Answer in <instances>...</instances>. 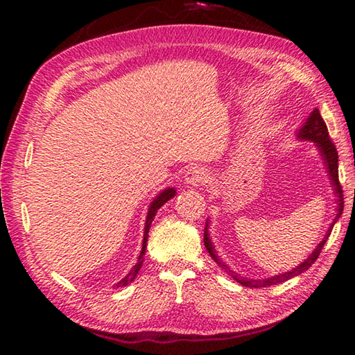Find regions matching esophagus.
<instances>
[{"label": "esophagus", "instance_id": "1", "mask_svg": "<svg viewBox=\"0 0 355 355\" xmlns=\"http://www.w3.org/2000/svg\"><path fill=\"white\" fill-rule=\"evenodd\" d=\"M208 169L202 166H194L188 169V172L184 173V183L188 186H199L202 182H205L208 178Z\"/></svg>", "mask_w": 355, "mask_h": 355}]
</instances>
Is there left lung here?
Returning <instances> with one entry per match:
<instances>
[{
	"instance_id": "obj_1",
	"label": "left lung",
	"mask_w": 355,
	"mask_h": 355,
	"mask_svg": "<svg viewBox=\"0 0 355 355\" xmlns=\"http://www.w3.org/2000/svg\"><path fill=\"white\" fill-rule=\"evenodd\" d=\"M296 139L299 141H309V142H313L315 147L318 150V153L321 155V159L324 166H326V172H327V177L330 180V184H332L334 188V192L336 196L335 199V203H336V214H335V219L332 224H330V227L327 228L326 235H324L322 241L316 245V248L313 249V252L305 258V260L302 263H299L296 268L290 269V271L286 272H282V274H277V275H272V277H266V279H249V277H244V275L238 274L236 271H233V269L228 266V264L225 261H222L218 252H216V248L214 244L211 241V236H209V218L207 219V225H205V233H203V243H205V248L208 250V254L211 255L213 260L218 263V266L224 269V271L230 275V277L233 280H236L239 285L243 286H248V288H268V286H272V285H277V284H284V282L290 280L293 277H296V275L302 274L304 271H307V269L311 266L316 261L318 255H320L321 249L324 248V244H326V241L330 236V232H332L334 225L336 224V220L340 219L341 213H343V191H341V186H340V182H338V153H336V148L332 144V141H330V136H329V131H327V127H326V122H324L321 114H320V110H315L310 112V116L307 117V120L302 123V127H300L297 131H296Z\"/></svg>"
}]
</instances>
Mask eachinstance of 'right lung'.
<instances>
[{
	"mask_svg": "<svg viewBox=\"0 0 355 355\" xmlns=\"http://www.w3.org/2000/svg\"><path fill=\"white\" fill-rule=\"evenodd\" d=\"M177 191L175 188H166L159 192L158 196L155 197V199L150 202L148 205V211H147V218H146V225H144V238H142V249H141V254L139 257H137V261L133 268L130 269V272L125 275V277L117 282L116 285H114V288H123L130 285L131 282H133L136 279V275L139 274L141 268H142V263H144V257H146V250H147V239H148V230H150V225H152V222L155 219L156 213H158V209L164 205V203L167 200H171L172 197H175Z\"/></svg>",
	"mask_w": 355,
	"mask_h": 355,
	"instance_id": "add662e5",
	"label": "right lung"
}]
</instances>
